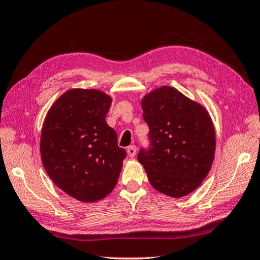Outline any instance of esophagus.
Instances as JSON below:
<instances>
[{
	"label": "esophagus",
	"instance_id": "34e87169",
	"mask_svg": "<svg viewBox=\"0 0 260 260\" xmlns=\"http://www.w3.org/2000/svg\"><path fill=\"white\" fill-rule=\"evenodd\" d=\"M136 151H137V149H136V146H129L128 148H126V153H128V155L130 156V157H135V155H136Z\"/></svg>",
	"mask_w": 260,
	"mask_h": 260
}]
</instances>
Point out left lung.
I'll use <instances>...</instances> for the list:
<instances>
[{
    "label": "left lung",
    "instance_id": "1",
    "mask_svg": "<svg viewBox=\"0 0 260 260\" xmlns=\"http://www.w3.org/2000/svg\"><path fill=\"white\" fill-rule=\"evenodd\" d=\"M141 107L149 147L140 148L139 163L156 190L184 197L202 184L212 168L216 140L208 112L169 86L146 95Z\"/></svg>",
    "mask_w": 260,
    "mask_h": 260
}]
</instances>
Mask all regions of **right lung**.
<instances>
[{
	"mask_svg": "<svg viewBox=\"0 0 260 260\" xmlns=\"http://www.w3.org/2000/svg\"><path fill=\"white\" fill-rule=\"evenodd\" d=\"M111 103L100 90L71 89L58 97L44 121V168L58 188L82 203L110 194L126 156L105 121Z\"/></svg>",
	"mask_w": 260,
	"mask_h": 260,
	"instance_id": "1",
	"label": "right lung"
}]
</instances>
